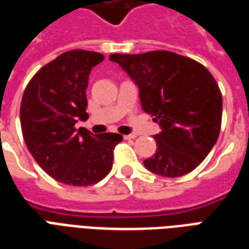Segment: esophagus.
Returning <instances> with one entry per match:
<instances>
[{
  "label": "esophagus",
  "instance_id": "34e87169",
  "mask_svg": "<svg viewBox=\"0 0 249 249\" xmlns=\"http://www.w3.org/2000/svg\"><path fill=\"white\" fill-rule=\"evenodd\" d=\"M137 136L136 135H124L125 140H135Z\"/></svg>",
  "mask_w": 249,
  "mask_h": 249
}]
</instances>
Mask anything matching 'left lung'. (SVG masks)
I'll return each mask as SVG.
<instances>
[{"label":"left lung","instance_id":"1","mask_svg":"<svg viewBox=\"0 0 249 249\" xmlns=\"http://www.w3.org/2000/svg\"><path fill=\"white\" fill-rule=\"evenodd\" d=\"M139 85L142 109L161 132L156 153L144 160L151 172L178 178L192 172L217 141L223 97L211 71L192 58L169 51L109 56Z\"/></svg>","mask_w":249,"mask_h":249}]
</instances>
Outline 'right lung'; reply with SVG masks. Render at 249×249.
Returning <instances> with one entry per match:
<instances>
[{"instance_id":"obj_1","label":"right lung","mask_w":249,"mask_h":249,"mask_svg":"<svg viewBox=\"0 0 249 249\" xmlns=\"http://www.w3.org/2000/svg\"><path fill=\"white\" fill-rule=\"evenodd\" d=\"M104 60L97 52L62 53L32 77L21 100L19 120L25 144L49 176L66 185L87 187L101 181L113 165L119 133L93 135L76 129L87 113L89 73Z\"/></svg>"}]
</instances>
